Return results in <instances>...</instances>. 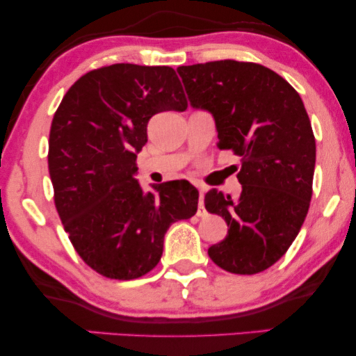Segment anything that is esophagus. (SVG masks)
<instances>
[{
    "label": "esophagus",
    "mask_w": 356,
    "mask_h": 356,
    "mask_svg": "<svg viewBox=\"0 0 356 356\" xmlns=\"http://www.w3.org/2000/svg\"><path fill=\"white\" fill-rule=\"evenodd\" d=\"M197 216H199V217L207 216L206 207H204V191H202V189H199V206H197Z\"/></svg>",
    "instance_id": "obj_1"
}]
</instances>
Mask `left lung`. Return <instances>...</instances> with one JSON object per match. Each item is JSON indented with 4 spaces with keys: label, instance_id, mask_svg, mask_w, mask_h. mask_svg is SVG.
I'll return each instance as SVG.
<instances>
[{
    "label": "left lung",
    "instance_id": "1",
    "mask_svg": "<svg viewBox=\"0 0 356 356\" xmlns=\"http://www.w3.org/2000/svg\"><path fill=\"white\" fill-rule=\"evenodd\" d=\"M194 108L211 111L217 147L241 159V194L211 189L206 209L225 218L227 238L209 248L223 270L252 275L285 254L313 196L316 140L303 100L257 63L222 60L179 66Z\"/></svg>",
    "mask_w": 356,
    "mask_h": 356
}]
</instances>
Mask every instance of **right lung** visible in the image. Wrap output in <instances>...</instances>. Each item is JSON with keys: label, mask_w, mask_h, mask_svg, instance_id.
Segmentation results:
<instances>
[{"label": "right lung", "mask_w": 356, "mask_h": 356, "mask_svg": "<svg viewBox=\"0 0 356 356\" xmlns=\"http://www.w3.org/2000/svg\"><path fill=\"white\" fill-rule=\"evenodd\" d=\"M186 106L173 67L129 63L89 71L63 97L48 139L55 206L77 254L100 275H145L162 257L168 227L196 213L191 183L145 194L134 178L149 120Z\"/></svg>", "instance_id": "1"}]
</instances>
